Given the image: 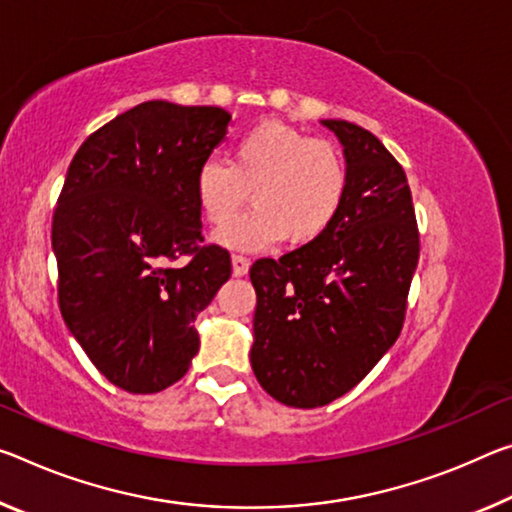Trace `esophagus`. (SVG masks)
Here are the masks:
<instances>
[{
    "label": "esophagus",
    "mask_w": 512,
    "mask_h": 512,
    "mask_svg": "<svg viewBox=\"0 0 512 512\" xmlns=\"http://www.w3.org/2000/svg\"><path fill=\"white\" fill-rule=\"evenodd\" d=\"M250 269V259L243 255H232V271L234 275H246Z\"/></svg>",
    "instance_id": "obj_1"
}]
</instances>
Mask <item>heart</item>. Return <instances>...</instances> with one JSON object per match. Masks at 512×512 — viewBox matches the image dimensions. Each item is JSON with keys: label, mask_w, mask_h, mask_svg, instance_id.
I'll use <instances>...</instances> for the list:
<instances>
[{"label": "heart", "mask_w": 512, "mask_h": 512, "mask_svg": "<svg viewBox=\"0 0 512 512\" xmlns=\"http://www.w3.org/2000/svg\"><path fill=\"white\" fill-rule=\"evenodd\" d=\"M348 170L335 145L296 127L266 120L234 141L230 161L205 159L196 173L202 216L223 225L246 205L255 207L218 232L227 248L259 250L287 237L307 246L342 212Z\"/></svg>", "instance_id": "heart-1"}]
</instances>
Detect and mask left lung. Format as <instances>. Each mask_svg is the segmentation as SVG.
Segmentation results:
<instances>
[{
  "instance_id": "1",
  "label": "left lung",
  "mask_w": 512,
  "mask_h": 512,
  "mask_svg": "<svg viewBox=\"0 0 512 512\" xmlns=\"http://www.w3.org/2000/svg\"><path fill=\"white\" fill-rule=\"evenodd\" d=\"M344 145L348 189L330 230L257 259L250 364L291 408H319L360 383L401 335L419 230L403 168L367 129L321 120Z\"/></svg>"
}]
</instances>
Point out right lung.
I'll use <instances>...</instances> for the list:
<instances>
[{
  "label": "right lung",
  "mask_w": 512,
  "mask_h": 512,
  "mask_svg": "<svg viewBox=\"0 0 512 512\" xmlns=\"http://www.w3.org/2000/svg\"><path fill=\"white\" fill-rule=\"evenodd\" d=\"M221 107L136 104L81 143L52 218L59 307L88 360L120 389L177 383L200 348L196 316L232 273L202 246L196 173L225 139ZM189 256L184 267L170 261Z\"/></svg>",
  "instance_id": "add662e5"
}]
</instances>
